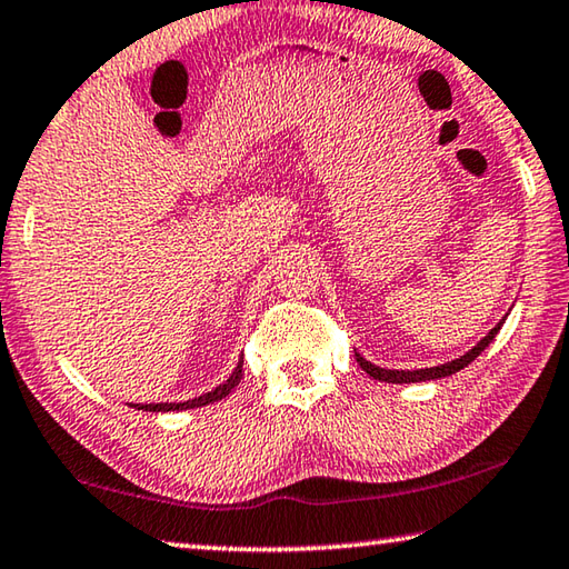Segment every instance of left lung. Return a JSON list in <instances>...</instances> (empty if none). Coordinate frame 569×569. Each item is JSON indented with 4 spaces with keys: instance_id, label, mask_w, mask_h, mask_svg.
Here are the masks:
<instances>
[{
    "instance_id": "obj_1",
    "label": "left lung",
    "mask_w": 569,
    "mask_h": 569,
    "mask_svg": "<svg viewBox=\"0 0 569 569\" xmlns=\"http://www.w3.org/2000/svg\"><path fill=\"white\" fill-rule=\"evenodd\" d=\"M505 325V320L497 322L490 332H487L480 342H477L470 352H465L462 357H457L452 362H445V365H437V367H425V370H385V367H377L372 362H367L360 352H355L357 362H360L362 370L372 377V380H380V382H392V385H412V382H430V380H442V377H450L455 372L465 370L467 365L472 360H477L485 352V347L490 345L497 332H500V327Z\"/></svg>"
}]
</instances>
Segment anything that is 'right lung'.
<instances>
[{
    "label": "right lung",
    "mask_w": 569,
    "mask_h": 569,
    "mask_svg": "<svg viewBox=\"0 0 569 569\" xmlns=\"http://www.w3.org/2000/svg\"><path fill=\"white\" fill-rule=\"evenodd\" d=\"M239 380H242V357H239L234 372L229 375L222 385H217L212 392H204V395H199V397H194V400H187V402H149V405H129V407H134V410H142V412L194 410V407H204V405H212V402L224 400V397L239 385Z\"/></svg>",
    "instance_id": "obj_1"
}]
</instances>
